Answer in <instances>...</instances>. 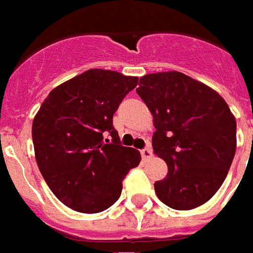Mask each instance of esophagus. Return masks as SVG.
I'll return each instance as SVG.
<instances>
[{"mask_svg": "<svg viewBox=\"0 0 253 253\" xmlns=\"http://www.w3.org/2000/svg\"><path fill=\"white\" fill-rule=\"evenodd\" d=\"M140 154H141V157H143L144 159L151 158V157H152V150H151V148H148V147H146V148L140 150Z\"/></svg>", "mask_w": 253, "mask_h": 253, "instance_id": "esophagus-1", "label": "esophagus"}]
</instances>
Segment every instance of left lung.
<instances>
[{"instance_id": "8db88e82", "label": "left lung", "mask_w": 253, "mask_h": 253, "mask_svg": "<svg viewBox=\"0 0 253 253\" xmlns=\"http://www.w3.org/2000/svg\"><path fill=\"white\" fill-rule=\"evenodd\" d=\"M154 117V154L168 175L154 184L159 200L192 210L212 198L236 154V118L221 95L181 72L151 73L136 88Z\"/></svg>"}]
</instances>
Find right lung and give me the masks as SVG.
I'll return each instance as SVG.
<instances>
[{"mask_svg": "<svg viewBox=\"0 0 253 253\" xmlns=\"http://www.w3.org/2000/svg\"><path fill=\"white\" fill-rule=\"evenodd\" d=\"M137 80L89 69L55 87L34 118L38 168L69 209L84 214L109 209L121 195L125 175L140 164V152L124 147L113 126L114 113Z\"/></svg>", "mask_w": 253, "mask_h": 253, "instance_id": "add662e5", "label": "right lung"}]
</instances>
